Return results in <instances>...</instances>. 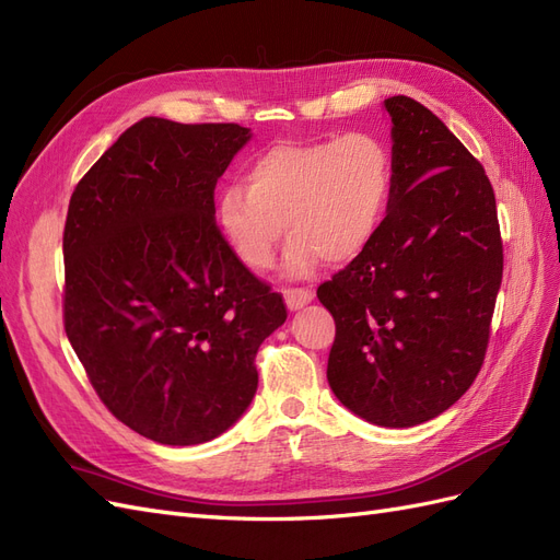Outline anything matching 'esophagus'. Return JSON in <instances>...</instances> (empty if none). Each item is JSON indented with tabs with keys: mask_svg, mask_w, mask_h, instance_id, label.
I'll return each instance as SVG.
<instances>
[{
	"mask_svg": "<svg viewBox=\"0 0 560 560\" xmlns=\"http://www.w3.org/2000/svg\"><path fill=\"white\" fill-rule=\"evenodd\" d=\"M282 294L290 311H299L313 301V290H308V287H284Z\"/></svg>",
	"mask_w": 560,
	"mask_h": 560,
	"instance_id": "1",
	"label": "esophagus"
}]
</instances>
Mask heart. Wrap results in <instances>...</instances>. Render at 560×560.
Segmentation results:
<instances>
[{"instance_id": "heart-1", "label": "heart", "mask_w": 560, "mask_h": 560, "mask_svg": "<svg viewBox=\"0 0 560 560\" xmlns=\"http://www.w3.org/2000/svg\"><path fill=\"white\" fill-rule=\"evenodd\" d=\"M395 198V159L374 132L282 142L254 156L245 184L217 196V224L245 266L268 268L278 243L287 268L306 273L322 257L350 261L374 243Z\"/></svg>"}]
</instances>
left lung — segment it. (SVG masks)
<instances>
[{"instance_id":"left-lung-1","label":"left lung","mask_w":560,"mask_h":560,"mask_svg":"<svg viewBox=\"0 0 560 560\" xmlns=\"http://www.w3.org/2000/svg\"><path fill=\"white\" fill-rule=\"evenodd\" d=\"M385 109L393 206L317 299L336 322L334 395L374 425L411 428L444 413L481 371L504 257L483 165L413 97H387Z\"/></svg>"}]
</instances>
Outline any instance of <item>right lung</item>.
<instances>
[{
	"label": "right lung",
	"mask_w": 560,
	"mask_h": 560,
	"mask_svg": "<svg viewBox=\"0 0 560 560\" xmlns=\"http://www.w3.org/2000/svg\"><path fill=\"white\" fill-rule=\"evenodd\" d=\"M247 140L238 124L147 116L67 208V338L114 418L151 442L226 432L257 393L259 346L287 319L214 222L217 179Z\"/></svg>",
	"instance_id": "1"
}]
</instances>
